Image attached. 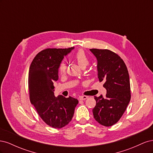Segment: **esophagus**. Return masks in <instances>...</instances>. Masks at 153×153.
<instances>
[{
	"mask_svg": "<svg viewBox=\"0 0 153 153\" xmlns=\"http://www.w3.org/2000/svg\"><path fill=\"white\" fill-rule=\"evenodd\" d=\"M87 98H88V97L86 96H82L79 97V99H80V100H85Z\"/></svg>",
	"mask_w": 153,
	"mask_h": 153,
	"instance_id": "obj_1",
	"label": "esophagus"
}]
</instances>
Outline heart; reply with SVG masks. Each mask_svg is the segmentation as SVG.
Wrapping results in <instances>:
<instances>
[{
	"label": "heart",
	"instance_id": "heart-1",
	"mask_svg": "<svg viewBox=\"0 0 153 153\" xmlns=\"http://www.w3.org/2000/svg\"><path fill=\"white\" fill-rule=\"evenodd\" d=\"M74 59L77 62V63L82 68H85L88 65L89 63V60L88 58L87 54L85 53L84 50H78L77 52L74 54ZM59 73L61 75H64L66 73V65L65 63L62 62L60 64V65L58 68Z\"/></svg>",
	"mask_w": 153,
	"mask_h": 153
}]
</instances>
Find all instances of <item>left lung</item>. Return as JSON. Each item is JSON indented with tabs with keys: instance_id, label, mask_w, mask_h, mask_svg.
<instances>
[{
	"instance_id": "left-lung-1",
	"label": "left lung",
	"mask_w": 153,
	"mask_h": 153,
	"mask_svg": "<svg viewBox=\"0 0 153 153\" xmlns=\"http://www.w3.org/2000/svg\"><path fill=\"white\" fill-rule=\"evenodd\" d=\"M98 61V77L105 82L106 96H94L92 109L96 121L105 126L117 123L131 99L130 82L127 67L119 55L107 49H90Z\"/></svg>"
}]
</instances>
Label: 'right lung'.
I'll list each match as a JSON object with an SVG mask.
<instances>
[{"instance_id":"right-lung-1","label":"right lung","mask_w":153,"mask_h":153,"mask_svg":"<svg viewBox=\"0 0 153 153\" xmlns=\"http://www.w3.org/2000/svg\"><path fill=\"white\" fill-rule=\"evenodd\" d=\"M74 48H47L32 61L29 71L31 103L43 121L53 128H61L71 121L77 99L54 96V81L59 78L58 68L64 55Z\"/></svg>"}]
</instances>
